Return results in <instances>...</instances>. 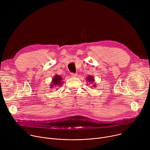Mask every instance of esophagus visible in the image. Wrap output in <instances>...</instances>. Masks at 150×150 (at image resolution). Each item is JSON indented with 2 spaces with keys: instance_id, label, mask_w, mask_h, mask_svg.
I'll return each instance as SVG.
<instances>
[{
  "instance_id": "obj_1",
  "label": "esophagus",
  "mask_w": 150,
  "mask_h": 150,
  "mask_svg": "<svg viewBox=\"0 0 150 150\" xmlns=\"http://www.w3.org/2000/svg\"><path fill=\"white\" fill-rule=\"evenodd\" d=\"M71 75L72 77H76L78 74H75V73H71Z\"/></svg>"
}]
</instances>
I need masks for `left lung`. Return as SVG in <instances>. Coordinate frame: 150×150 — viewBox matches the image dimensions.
Wrapping results in <instances>:
<instances>
[{"mask_svg":"<svg viewBox=\"0 0 150 150\" xmlns=\"http://www.w3.org/2000/svg\"><path fill=\"white\" fill-rule=\"evenodd\" d=\"M86 80H87L88 82L91 83V84L94 82V78L91 76V75H90L88 76H87V78H86ZM95 85L96 84H93V87H95Z\"/></svg>","mask_w":150,"mask_h":150,"instance_id":"obj_1","label":"left lung"}]
</instances>
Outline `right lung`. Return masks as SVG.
Returning <instances> with one entry per match:
<instances>
[{
	"mask_svg": "<svg viewBox=\"0 0 150 150\" xmlns=\"http://www.w3.org/2000/svg\"><path fill=\"white\" fill-rule=\"evenodd\" d=\"M62 77L58 75H56L52 79V84L50 85L51 88H53L54 86H57V85H61L62 84Z\"/></svg>",
	"mask_w": 150,
	"mask_h": 150,
	"instance_id": "right-lung-1",
	"label": "right lung"
}]
</instances>
